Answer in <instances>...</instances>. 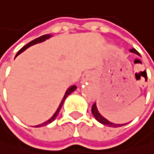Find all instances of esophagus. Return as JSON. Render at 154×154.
Masks as SVG:
<instances>
[{
  "label": "esophagus",
  "instance_id": "1",
  "mask_svg": "<svg viewBox=\"0 0 154 154\" xmlns=\"http://www.w3.org/2000/svg\"><path fill=\"white\" fill-rule=\"evenodd\" d=\"M91 78V75L89 72H85V74L83 75L82 76V82H87V80H89Z\"/></svg>",
  "mask_w": 154,
  "mask_h": 154
}]
</instances>
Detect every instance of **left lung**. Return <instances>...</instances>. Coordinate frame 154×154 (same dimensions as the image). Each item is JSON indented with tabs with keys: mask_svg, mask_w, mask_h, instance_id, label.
I'll list each match as a JSON object with an SVG mask.
<instances>
[{
	"mask_svg": "<svg viewBox=\"0 0 154 154\" xmlns=\"http://www.w3.org/2000/svg\"><path fill=\"white\" fill-rule=\"evenodd\" d=\"M130 51H131V52H134V53H136V54L139 55V52H138V51H137L136 49H135V48L130 49ZM91 111H92V113H93V116H94V117L100 122V123H102V124L107 125V126H109V127H119V126L124 125V124H116V123H112V122L109 121L108 119H106V118H105L104 116H102L100 115V112H98V109H97L96 103L93 104L92 108H91Z\"/></svg>",
	"mask_w": 154,
	"mask_h": 154,
	"instance_id": "8db88e82",
	"label": "left lung"
}]
</instances>
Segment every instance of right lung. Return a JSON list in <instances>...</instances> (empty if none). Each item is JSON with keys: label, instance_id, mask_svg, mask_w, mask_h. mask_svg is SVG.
Wrapping results in <instances>:
<instances>
[{"label": "right lung", "instance_id": "obj_1", "mask_svg": "<svg viewBox=\"0 0 154 154\" xmlns=\"http://www.w3.org/2000/svg\"><path fill=\"white\" fill-rule=\"evenodd\" d=\"M51 36L50 35H43V36H42V37H39V38H36V39H34V41H32V42H30L29 43H27V45H25V46H23L22 48L18 51L17 52V54H16V56L17 55H19L21 52H23V51L25 50V49H27L28 47H30V46H32V45H36V43H39V42H45V41H46L47 38H49ZM15 56V57H16ZM76 89V86L75 85H72V86H71V87H69L68 88V90L66 91V93H65V95H64V98H63V100H62V102L60 103V105H59V107H58V109H57V111L55 112V113L52 116V117L51 118H49L48 120L47 121H45V122H43V123H42V124H38V125H37L36 127H41V126H45V125H47V124H49V123H51L55 118H56V116H57L58 115H59V112H60V109H61V108H62V106H63V103H64V101H65V99L67 98L68 96H69L72 92H74L75 90Z\"/></svg>", "mask_w": 154, "mask_h": 154}]
</instances>
